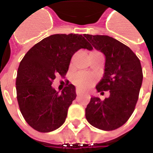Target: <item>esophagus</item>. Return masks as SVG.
I'll return each mask as SVG.
<instances>
[{
  "instance_id": "esophagus-1",
  "label": "esophagus",
  "mask_w": 153,
  "mask_h": 153,
  "mask_svg": "<svg viewBox=\"0 0 153 153\" xmlns=\"http://www.w3.org/2000/svg\"><path fill=\"white\" fill-rule=\"evenodd\" d=\"M76 94H77V96H80V95H82V94H83V92H82L80 89H79V88H77Z\"/></svg>"
}]
</instances>
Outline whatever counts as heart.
<instances>
[{
	"instance_id": "heart-1",
	"label": "heart",
	"mask_w": 153,
	"mask_h": 153,
	"mask_svg": "<svg viewBox=\"0 0 153 153\" xmlns=\"http://www.w3.org/2000/svg\"><path fill=\"white\" fill-rule=\"evenodd\" d=\"M72 82L80 89H87L95 82V78L88 74L79 73L72 78Z\"/></svg>"
}]
</instances>
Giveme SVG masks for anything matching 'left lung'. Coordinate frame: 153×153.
Returning <instances> with one entry per match:
<instances>
[{"instance_id": "1", "label": "left lung", "mask_w": 153, "mask_h": 153, "mask_svg": "<svg viewBox=\"0 0 153 153\" xmlns=\"http://www.w3.org/2000/svg\"><path fill=\"white\" fill-rule=\"evenodd\" d=\"M84 37L105 56L104 74L96 88L97 92L110 93L104 101L91 97L85 116L95 128L114 130L124 125L134 111L143 82L141 63L129 47L115 38L106 35Z\"/></svg>"}]
</instances>
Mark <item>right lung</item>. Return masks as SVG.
Listing matches in <instances>:
<instances>
[{
  "mask_svg": "<svg viewBox=\"0 0 153 153\" xmlns=\"http://www.w3.org/2000/svg\"><path fill=\"white\" fill-rule=\"evenodd\" d=\"M92 47L82 35L54 34L35 44L19 66L16 92L24 118L37 131L47 133L60 128L68 109L76 98L75 87L69 84L61 93L51 87L56 75L65 76L73 55Z\"/></svg>",
  "mask_w": 153,
  "mask_h": 153,
  "instance_id": "obj_1",
  "label": "right lung"
}]
</instances>
